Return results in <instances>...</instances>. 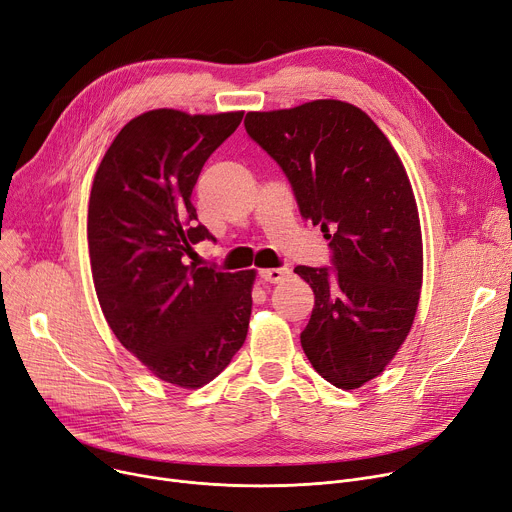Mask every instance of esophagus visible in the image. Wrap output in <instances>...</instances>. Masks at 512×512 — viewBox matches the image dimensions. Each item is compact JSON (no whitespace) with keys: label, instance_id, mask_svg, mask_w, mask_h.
<instances>
[{"label":"esophagus","instance_id":"obj_1","mask_svg":"<svg viewBox=\"0 0 512 512\" xmlns=\"http://www.w3.org/2000/svg\"><path fill=\"white\" fill-rule=\"evenodd\" d=\"M259 276H261V280H265L269 284H278L290 276V269L288 267H267V269H259Z\"/></svg>","mask_w":512,"mask_h":512}]
</instances>
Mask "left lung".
I'll list each match as a JSON object with an SVG mask.
<instances>
[{
    "label": "left lung",
    "mask_w": 512,
    "mask_h": 512,
    "mask_svg": "<svg viewBox=\"0 0 512 512\" xmlns=\"http://www.w3.org/2000/svg\"><path fill=\"white\" fill-rule=\"evenodd\" d=\"M245 129L329 241L331 269H294L315 292L302 350L325 381L358 389L393 360L418 311L424 259L410 179L385 133L350 102L247 113Z\"/></svg>",
    "instance_id": "1"
}]
</instances>
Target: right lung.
Listing matches in <instances>:
<instances>
[{"label":"right lung","mask_w":512,"mask_h":512,"mask_svg":"<svg viewBox=\"0 0 512 512\" xmlns=\"http://www.w3.org/2000/svg\"><path fill=\"white\" fill-rule=\"evenodd\" d=\"M243 111L187 115L156 109L131 119L102 158L88 203V249L100 309L125 350L158 379L208 385L241 350L255 269L187 265L214 241L191 193L203 164Z\"/></svg>","instance_id":"1"}]
</instances>
